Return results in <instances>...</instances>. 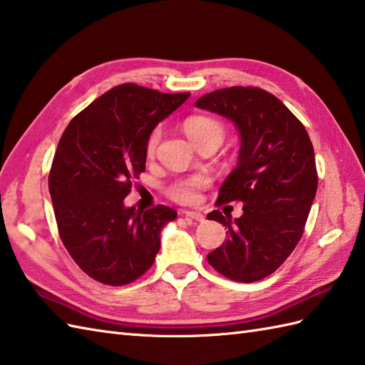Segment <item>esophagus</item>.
Masks as SVG:
<instances>
[{"label":"esophagus","mask_w":365,"mask_h":365,"mask_svg":"<svg viewBox=\"0 0 365 365\" xmlns=\"http://www.w3.org/2000/svg\"><path fill=\"white\" fill-rule=\"evenodd\" d=\"M182 213H183L185 218H190V220H195V221H204V220H205V216H204L202 213H199V212L185 210V212H182Z\"/></svg>","instance_id":"obj_1"}]
</instances>
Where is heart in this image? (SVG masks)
I'll return each mask as SVG.
<instances>
[{
  "label": "heart",
  "instance_id": "heart-1",
  "mask_svg": "<svg viewBox=\"0 0 365 365\" xmlns=\"http://www.w3.org/2000/svg\"><path fill=\"white\" fill-rule=\"evenodd\" d=\"M183 130L190 141L195 144L196 149L204 145H215L216 149L221 145L226 130L224 125L208 115H192L183 123ZM161 136V130L155 128L149 139H147V153L152 155L157 149ZM210 185V177L204 174H197L174 182L169 188V196L180 204H196L199 200V191Z\"/></svg>",
  "mask_w": 365,
  "mask_h": 365
}]
</instances>
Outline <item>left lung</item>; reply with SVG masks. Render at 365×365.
Listing matches in <instances>:
<instances>
[{"label": "left lung", "mask_w": 365, "mask_h": 365, "mask_svg": "<svg viewBox=\"0 0 365 365\" xmlns=\"http://www.w3.org/2000/svg\"><path fill=\"white\" fill-rule=\"evenodd\" d=\"M195 106L234 122L240 135L237 166L216 204L243 202V215H207L229 229L207 260L232 281H260L282 265L304 232L319 185L311 138L281 100L259 88L215 91Z\"/></svg>", "instance_id": "obj_1"}]
</instances>
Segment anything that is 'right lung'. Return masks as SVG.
Here are the masks:
<instances>
[{
    "instance_id": "add662e5",
    "label": "right lung",
    "mask_w": 365,
    "mask_h": 365,
    "mask_svg": "<svg viewBox=\"0 0 365 365\" xmlns=\"http://www.w3.org/2000/svg\"><path fill=\"white\" fill-rule=\"evenodd\" d=\"M188 97L120 84L75 115L61 136L48 177L54 216L66 250L98 282L123 285L144 274L163 227L177 218L166 205L143 212L123 199L145 169L153 128Z\"/></svg>"
}]
</instances>
